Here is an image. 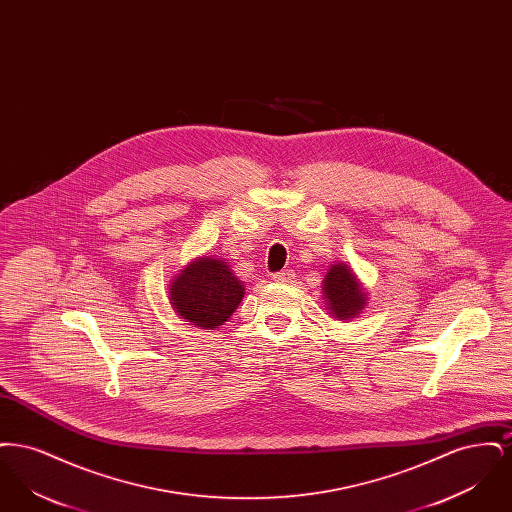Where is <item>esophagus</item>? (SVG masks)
<instances>
[{"label":"esophagus","instance_id":"obj_1","mask_svg":"<svg viewBox=\"0 0 512 512\" xmlns=\"http://www.w3.org/2000/svg\"><path fill=\"white\" fill-rule=\"evenodd\" d=\"M293 276H295L293 270H280V272H274L270 278L274 282H292Z\"/></svg>","mask_w":512,"mask_h":512}]
</instances>
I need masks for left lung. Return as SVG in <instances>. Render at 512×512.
<instances>
[{
	"instance_id": "1",
	"label": "left lung",
	"mask_w": 512,
	"mask_h": 512,
	"mask_svg": "<svg viewBox=\"0 0 512 512\" xmlns=\"http://www.w3.org/2000/svg\"><path fill=\"white\" fill-rule=\"evenodd\" d=\"M324 295L328 301V309L332 315L341 320L355 318V315L366 305V295L353 274V270L345 263L332 265L324 278Z\"/></svg>"
}]
</instances>
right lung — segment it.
<instances>
[{
  "mask_svg": "<svg viewBox=\"0 0 512 512\" xmlns=\"http://www.w3.org/2000/svg\"><path fill=\"white\" fill-rule=\"evenodd\" d=\"M242 297V282L224 261L211 257L188 265L171 286L174 311L205 330H213L232 317Z\"/></svg>",
  "mask_w": 512,
  "mask_h": 512,
  "instance_id": "right-lung-1",
  "label": "right lung"
}]
</instances>
